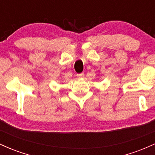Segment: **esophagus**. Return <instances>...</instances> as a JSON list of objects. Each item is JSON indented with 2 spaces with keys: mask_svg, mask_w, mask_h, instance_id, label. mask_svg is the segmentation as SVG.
Returning a JSON list of instances; mask_svg holds the SVG:
<instances>
[{
  "mask_svg": "<svg viewBox=\"0 0 155 155\" xmlns=\"http://www.w3.org/2000/svg\"><path fill=\"white\" fill-rule=\"evenodd\" d=\"M76 76H77L78 78H82V77H84V73H81V74H77Z\"/></svg>",
  "mask_w": 155,
  "mask_h": 155,
  "instance_id": "esophagus-1",
  "label": "esophagus"
}]
</instances>
